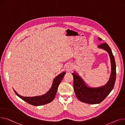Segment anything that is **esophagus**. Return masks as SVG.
<instances>
[{
	"instance_id": "obj_1",
	"label": "esophagus",
	"mask_w": 125,
	"mask_h": 125,
	"mask_svg": "<svg viewBox=\"0 0 125 125\" xmlns=\"http://www.w3.org/2000/svg\"><path fill=\"white\" fill-rule=\"evenodd\" d=\"M72 70V65L71 64L69 63V64L66 65L65 70L67 71L68 72H70V71H71Z\"/></svg>"
}]
</instances>
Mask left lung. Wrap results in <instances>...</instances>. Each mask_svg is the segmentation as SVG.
I'll return each instance as SVG.
<instances>
[{"mask_svg": "<svg viewBox=\"0 0 125 125\" xmlns=\"http://www.w3.org/2000/svg\"><path fill=\"white\" fill-rule=\"evenodd\" d=\"M98 40L102 39L98 38ZM105 50L108 53L111 64V73L108 82L103 86L91 87L88 85L78 73L74 72L72 75L74 78V88L77 98L84 103L98 104L103 101L114 88L116 79V65L112 51L106 43L97 47Z\"/></svg>", "mask_w": 125, "mask_h": 125, "instance_id": "1", "label": "left lung"}]
</instances>
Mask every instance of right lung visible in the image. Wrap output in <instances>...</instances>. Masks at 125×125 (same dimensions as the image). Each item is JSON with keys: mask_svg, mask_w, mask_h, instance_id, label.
Wrapping results in <instances>:
<instances>
[{"mask_svg": "<svg viewBox=\"0 0 125 125\" xmlns=\"http://www.w3.org/2000/svg\"><path fill=\"white\" fill-rule=\"evenodd\" d=\"M65 72H62L59 75H58L53 80V83L50 89L44 94L39 96H35L32 97H27L23 96L19 94L13 89V90L18 97L21 99H23L27 103L34 106H40L44 105L50 103L52 101L56 94L58 87L61 82L62 79H63Z\"/></svg>", "mask_w": 125, "mask_h": 125, "instance_id": "right-lung-1", "label": "right lung"}]
</instances>
